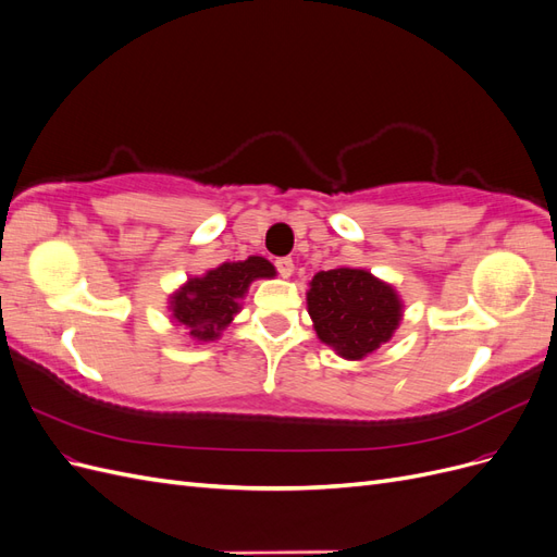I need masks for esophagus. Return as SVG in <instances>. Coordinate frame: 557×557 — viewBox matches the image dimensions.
I'll use <instances>...</instances> for the list:
<instances>
[{
    "mask_svg": "<svg viewBox=\"0 0 557 557\" xmlns=\"http://www.w3.org/2000/svg\"><path fill=\"white\" fill-rule=\"evenodd\" d=\"M276 269H278V274H281L283 278H288V276L293 274V269H295L293 258H278V260H276Z\"/></svg>",
    "mask_w": 557,
    "mask_h": 557,
    "instance_id": "34e87169",
    "label": "esophagus"
}]
</instances>
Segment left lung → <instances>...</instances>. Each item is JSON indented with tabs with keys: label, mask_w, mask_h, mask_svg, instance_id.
Here are the masks:
<instances>
[{
	"label": "left lung",
	"mask_w": 557,
	"mask_h": 557,
	"mask_svg": "<svg viewBox=\"0 0 557 557\" xmlns=\"http://www.w3.org/2000/svg\"><path fill=\"white\" fill-rule=\"evenodd\" d=\"M318 339L346 360H362L393 339L401 320V299L393 285L367 269L336 267L318 272L307 293Z\"/></svg>",
	"instance_id": "8db88e82"
}]
</instances>
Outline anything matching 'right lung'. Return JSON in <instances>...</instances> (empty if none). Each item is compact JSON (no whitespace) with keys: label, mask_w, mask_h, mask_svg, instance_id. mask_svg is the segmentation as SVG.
Listing matches in <instances>:
<instances>
[{"label":"right lung","mask_w":557,"mask_h":557,"mask_svg":"<svg viewBox=\"0 0 557 557\" xmlns=\"http://www.w3.org/2000/svg\"><path fill=\"white\" fill-rule=\"evenodd\" d=\"M274 264L250 256L242 262H223L205 276L188 278L170 297V311L176 325L195 342H213L242 311V299L256 278H272Z\"/></svg>","instance_id":"1"}]
</instances>
